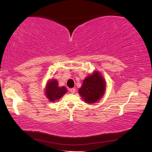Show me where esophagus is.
I'll list each match as a JSON object with an SVG mask.
<instances>
[{
    "instance_id": "1",
    "label": "esophagus",
    "mask_w": 152,
    "mask_h": 152,
    "mask_svg": "<svg viewBox=\"0 0 152 152\" xmlns=\"http://www.w3.org/2000/svg\"><path fill=\"white\" fill-rule=\"evenodd\" d=\"M69 91L71 92V93H74L76 92V89L75 88H72V89H70Z\"/></svg>"
}]
</instances>
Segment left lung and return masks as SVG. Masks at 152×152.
I'll list each match as a JSON object with an SVG mask.
<instances>
[{"mask_svg": "<svg viewBox=\"0 0 152 152\" xmlns=\"http://www.w3.org/2000/svg\"><path fill=\"white\" fill-rule=\"evenodd\" d=\"M106 83L101 73L95 70L83 80L79 94L88 104L98 102L104 95Z\"/></svg>", "mask_w": 152, "mask_h": 152, "instance_id": "1", "label": "left lung"}]
</instances>
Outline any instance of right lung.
<instances>
[{"label":"right lung","instance_id":"obj_1","mask_svg":"<svg viewBox=\"0 0 152 152\" xmlns=\"http://www.w3.org/2000/svg\"><path fill=\"white\" fill-rule=\"evenodd\" d=\"M45 95L50 102L59 100L67 92L64 86L59 87L56 79H50L47 82L45 87Z\"/></svg>","mask_w":152,"mask_h":152}]
</instances>
